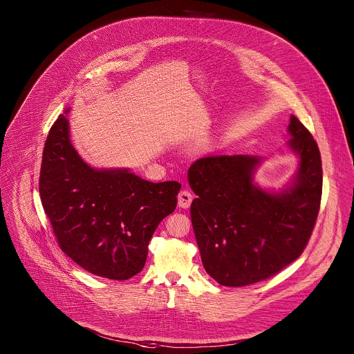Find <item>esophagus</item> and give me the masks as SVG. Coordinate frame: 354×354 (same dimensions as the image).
I'll use <instances>...</instances> for the list:
<instances>
[{
  "instance_id": "esophagus-1",
  "label": "esophagus",
  "mask_w": 354,
  "mask_h": 354,
  "mask_svg": "<svg viewBox=\"0 0 354 354\" xmlns=\"http://www.w3.org/2000/svg\"><path fill=\"white\" fill-rule=\"evenodd\" d=\"M192 200H193V196L189 190H180L179 194H178V205L179 207L182 209H187L190 205H192Z\"/></svg>"
}]
</instances>
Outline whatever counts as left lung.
<instances>
[{
	"instance_id": "8db88e82",
	"label": "left lung",
	"mask_w": 354,
	"mask_h": 354,
	"mask_svg": "<svg viewBox=\"0 0 354 354\" xmlns=\"http://www.w3.org/2000/svg\"><path fill=\"white\" fill-rule=\"evenodd\" d=\"M287 145L299 157L280 193L255 182L254 156H209L187 172L196 193L190 217L206 272L221 286L242 287L272 277L306 249L321 205L322 162L313 134L294 115Z\"/></svg>"
}]
</instances>
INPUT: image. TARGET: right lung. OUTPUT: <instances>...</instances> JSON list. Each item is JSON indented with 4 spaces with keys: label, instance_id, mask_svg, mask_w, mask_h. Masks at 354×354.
Instances as JSON below:
<instances>
[{
    "label": "right lung",
    "instance_id": "right-lung-1",
    "mask_svg": "<svg viewBox=\"0 0 354 354\" xmlns=\"http://www.w3.org/2000/svg\"><path fill=\"white\" fill-rule=\"evenodd\" d=\"M66 115L53 123L43 148L39 193L44 213L59 246L77 265L99 277L127 280L142 270L148 242L176 209L182 185L89 167L70 141Z\"/></svg>",
    "mask_w": 354,
    "mask_h": 354
}]
</instances>
